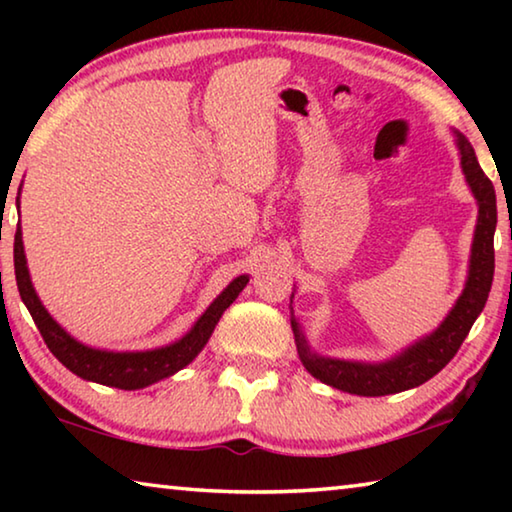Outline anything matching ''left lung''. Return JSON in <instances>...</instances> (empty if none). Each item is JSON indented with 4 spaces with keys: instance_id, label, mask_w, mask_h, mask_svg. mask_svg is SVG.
<instances>
[{
    "instance_id": "1",
    "label": "left lung",
    "mask_w": 512,
    "mask_h": 512,
    "mask_svg": "<svg viewBox=\"0 0 512 512\" xmlns=\"http://www.w3.org/2000/svg\"><path fill=\"white\" fill-rule=\"evenodd\" d=\"M454 135L458 153H461V167L465 173V180L476 198V205H479V219H476L470 255V271H467L463 293L458 296L456 305L449 311L443 323L438 325L436 332L415 341L400 354H395L393 359L381 363L332 359L311 352L291 307V327L293 336H296V348L302 366L309 370V375H314L316 379L323 381V384L339 388L343 393L363 397L393 395L420 386L433 375H438V372L454 359V354L463 345L465 336L470 334L474 320L479 318L483 311L492 287V275H495L497 196L490 178L485 176L479 160H476L472 144L458 131H454Z\"/></svg>"
}]
</instances>
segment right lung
Listing matches in <instances>:
<instances>
[{"mask_svg": "<svg viewBox=\"0 0 512 512\" xmlns=\"http://www.w3.org/2000/svg\"><path fill=\"white\" fill-rule=\"evenodd\" d=\"M17 207H20V196H17ZM13 259L17 291H20V298L24 305H27L33 323L38 325L42 339H45L51 354H54L67 370H72L74 375H79L81 379L121 388V391H137V388L151 386L155 381L171 377L173 372L183 370L187 363H192L198 357V352L205 348V343L210 341L223 311L237 300L239 293L244 291L248 284V275L235 277V280L221 291V296L205 309V314L196 320L194 327L176 343L144 352H110L90 348V345L76 341L74 336H69L65 329L49 316V311L42 305L36 289H33L31 284L20 223H17L15 232Z\"/></svg>", "mask_w": 512, "mask_h": 512, "instance_id": "add662e5", "label": "right lung"}]
</instances>
